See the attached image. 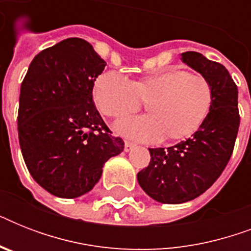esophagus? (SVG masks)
I'll return each instance as SVG.
<instances>
[{
    "mask_svg": "<svg viewBox=\"0 0 251 251\" xmlns=\"http://www.w3.org/2000/svg\"><path fill=\"white\" fill-rule=\"evenodd\" d=\"M134 143H131V142H129V141H126L125 142V151L126 152H129V151H131V150L134 149Z\"/></svg>",
    "mask_w": 251,
    "mask_h": 251,
    "instance_id": "1",
    "label": "esophagus"
}]
</instances>
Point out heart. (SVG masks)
<instances>
[{"label": "heart", "mask_w": 251, "mask_h": 251, "mask_svg": "<svg viewBox=\"0 0 251 251\" xmlns=\"http://www.w3.org/2000/svg\"><path fill=\"white\" fill-rule=\"evenodd\" d=\"M95 104L104 116L122 118L146 102L150 114L120 121L117 130L135 141H181L198 131L212 108L214 88L206 76L168 69L131 82L116 72L102 73L94 87Z\"/></svg>", "instance_id": "heart-1"}]
</instances>
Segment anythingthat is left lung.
I'll return each mask as SVG.
<instances>
[{
    "instance_id": "left-lung-1",
    "label": "left lung",
    "mask_w": 251,
    "mask_h": 251,
    "mask_svg": "<svg viewBox=\"0 0 251 251\" xmlns=\"http://www.w3.org/2000/svg\"><path fill=\"white\" fill-rule=\"evenodd\" d=\"M182 61L210 80L214 102L208 117L193 137L168 147L149 149V167L138 173L147 195L177 204L203 194L229 161L240 126L238 90L224 66L198 52L182 53Z\"/></svg>"
}]
</instances>
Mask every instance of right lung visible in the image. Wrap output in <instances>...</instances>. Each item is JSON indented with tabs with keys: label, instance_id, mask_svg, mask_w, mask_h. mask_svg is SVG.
I'll use <instances>...</instances> for the list:
<instances>
[{
	"label": "right lung",
	"instance_id": "add662e5",
	"mask_svg": "<svg viewBox=\"0 0 251 251\" xmlns=\"http://www.w3.org/2000/svg\"><path fill=\"white\" fill-rule=\"evenodd\" d=\"M105 61L92 45L70 37L41 50L21 86L18 135L33 179L60 198L86 194L105 161L124 151L95 108V80Z\"/></svg>",
	"mask_w": 251,
	"mask_h": 251
}]
</instances>
